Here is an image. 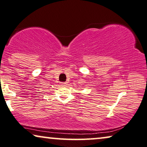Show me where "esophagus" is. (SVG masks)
I'll list each match as a JSON object with an SVG mask.
<instances>
[{
  "mask_svg": "<svg viewBox=\"0 0 147 147\" xmlns=\"http://www.w3.org/2000/svg\"><path fill=\"white\" fill-rule=\"evenodd\" d=\"M61 86H65V85L67 84V83H65V82H62L61 83Z\"/></svg>",
  "mask_w": 147,
  "mask_h": 147,
  "instance_id": "34e87169",
  "label": "esophagus"
}]
</instances>
